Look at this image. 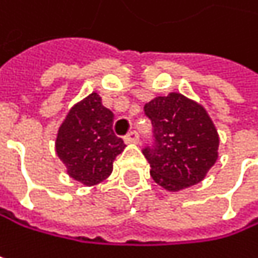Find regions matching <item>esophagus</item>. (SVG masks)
Returning <instances> with one entry per match:
<instances>
[{
  "instance_id": "1",
  "label": "esophagus",
  "mask_w": 258,
  "mask_h": 258,
  "mask_svg": "<svg viewBox=\"0 0 258 258\" xmlns=\"http://www.w3.org/2000/svg\"><path fill=\"white\" fill-rule=\"evenodd\" d=\"M125 143H137L139 142V133L136 130H131L128 134L124 137Z\"/></svg>"
}]
</instances>
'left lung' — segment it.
Wrapping results in <instances>:
<instances>
[{
	"label": "left lung",
	"mask_w": 258,
	"mask_h": 258,
	"mask_svg": "<svg viewBox=\"0 0 258 258\" xmlns=\"http://www.w3.org/2000/svg\"><path fill=\"white\" fill-rule=\"evenodd\" d=\"M154 142L142 152L151 166V176L169 191H179L205 178L218 157V133L206 110L172 92L146 103Z\"/></svg>",
	"instance_id": "1"
}]
</instances>
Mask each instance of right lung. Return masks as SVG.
Returning a JSON list of instances; mask_svg holds the SVG:
<instances>
[{
	"instance_id": "add662e5",
	"label": "right lung",
	"mask_w": 258,
	"mask_h": 258,
	"mask_svg": "<svg viewBox=\"0 0 258 258\" xmlns=\"http://www.w3.org/2000/svg\"><path fill=\"white\" fill-rule=\"evenodd\" d=\"M112 125L113 113L95 92L70 110L58 131L56 154L73 179L95 185L109 176L113 160L125 148Z\"/></svg>"
}]
</instances>
